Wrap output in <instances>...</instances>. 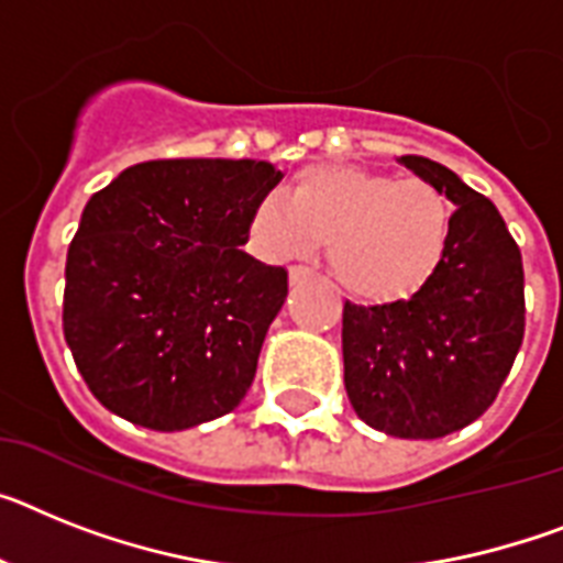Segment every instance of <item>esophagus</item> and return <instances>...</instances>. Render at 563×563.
I'll return each instance as SVG.
<instances>
[{
	"label": "esophagus",
	"mask_w": 563,
	"mask_h": 563,
	"mask_svg": "<svg viewBox=\"0 0 563 563\" xmlns=\"http://www.w3.org/2000/svg\"><path fill=\"white\" fill-rule=\"evenodd\" d=\"M309 277H311V268H306V266H291L289 268V283H291V286L309 280Z\"/></svg>",
	"instance_id": "1"
}]
</instances>
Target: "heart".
I'll use <instances>...</instances> for the list:
<instances>
[{
  "instance_id": "heart-1",
  "label": "heart",
  "mask_w": 563,
  "mask_h": 563,
  "mask_svg": "<svg viewBox=\"0 0 563 563\" xmlns=\"http://www.w3.org/2000/svg\"><path fill=\"white\" fill-rule=\"evenodd\" d=\"M249 234L274 263L309 257L325 243L334 280L349 295L384 303L429 280L450 238V206L427 179L318 165L291 183L289 202L260 197Z\"/></svg>"
}]
</instances>
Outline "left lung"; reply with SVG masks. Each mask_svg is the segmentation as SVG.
<instances>
[{
    "mask_svg": "<svg viewBox=\"0 0 563 563\" xmlns=\"http://www.w3.org/2000/svg\"><path fill=\"white\" fill-rule=\"evenodd\" d=\"M455 206L429 280L384 306H343V384L363 423L432 441L493 406L523 340L521 252L504 217L446 165L400 157Z\"/></svg>",
    "mask_w": 563,
    "mask_h": 563,
    "instance_id": "obj_1",
    "label": "left lung"
}]
</instances>
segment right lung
<instances>
[{
    "label": "right lung",
    "instance_id": "1",
    "mask_svg": "<svg viewBox=\"0 0 563 563\" xmlns=\"http://www.w3.org/2000/svg\"><path fill=\"white\" fill-rule=\"evenodd\" d=\"M280 179L263 159H151L88 200L65 263L63 329L106 409L179 432L245 398L289 274L240 245Z\"/></svg>",
    "mask_w": 563,
    "mask_h": 563
}]
</instances>
